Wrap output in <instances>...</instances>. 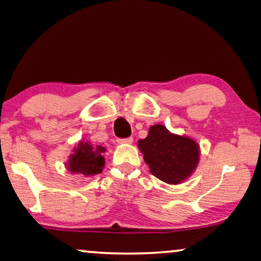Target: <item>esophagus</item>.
<instances>
[{
    "mask_svg": "<svg viewBox=\"0 0 261 261\" xmlns=\"http://www.w3.org/2000/svg\"><path fill=\"white\" fill-rule=\"evenodd\" d=\"M117 142L119 144H131L134 142V137H127V138H118Z\"/></svg>",
    "mask_w": 261,
    "mask_h": 261,
    "instance_id": "obj_1",
    "label": "esophagus"
}]
</instances>
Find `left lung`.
I'll return each mask as SVG.
<instances>
[{"label":"left lung","mask_w":261,"mask_h":261,"mask_svg":"<svg viewBox=\"0 0 261 261\" xmlns=\"http://www.w3.org/2000/svg\"><path fill=\"white\" fill-rule=\"evenodd\" d=\"M138 147L150 172L169 184L185 180L199 161V147L196 142L170 134L163 125L151 126L147 137L138 142Z\"/></svg>","instance_id":"left-lung-1"}]
</instances>
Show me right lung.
<instances>
[{
    "instance_id": "1",
    "label": "right lung",
    "mask_w": 261,
    "mask_h": 261,
    "mask_svg": "<svg viewBox=\"0 0 261 261\" xmlns=\"http://www.w3.org/2000/svg\"><path fill=\"white\" fill-rule=\"evenodd\" d=\"M106 152L103 146H92L87 142H80L79 147L70 157L68 169L73 173H82L84 176H95L102 172L104 166V157Z\"/></svg>"
}]
</instances>
